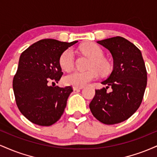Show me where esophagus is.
Here are the masks:
<instances>
[{"label": "esophagus", "mask_w": 157, "mask_h": 157, "mask_svg": "<svg viewBox=\"0 0 157 157\" xmlns=\"http://www.w3.org/2000/svg\"><path fill=\"white\" fill-rule=\"evenodd\" d=\"M83 88V86H73V89L75 91H77V90L82 89Z\"/></svg>", "instance_id": "obj_1"}]
</instances>
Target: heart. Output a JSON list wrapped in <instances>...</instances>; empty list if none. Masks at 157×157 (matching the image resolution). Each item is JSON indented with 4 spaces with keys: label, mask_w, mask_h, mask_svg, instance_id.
<instances>
[{
    "label": "heart",
    "mask_w": 157,
    "mask_h": 157,
    "mask_svg": "<svg viewBox=\"0 0 157 157\" xmlns=\"http://www.w3.org/2000/svg\"><path fill=\"white\" fill-rule=\"evenodd\" d=\"M81 51L91 57L89 67L91 68L86 71L73 70L64 77L63 81L66 84L74 86H83L96 79L98 77V70L100 73L105 74L109 71L110 64L103 57V52L98 45L86 44L80 47ZM60 65L63 70L68 71L75 65V53L71 48H68L63 52L60 57Z\"/></svg>",
    "instance_id": "b5f03b06"
}]
</instances>
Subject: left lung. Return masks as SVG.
I'll return each mask as SVG.
<instances>
[{
    "mask_svg": "<svg viewBox=\"0 0 157 157\" xmlns=\"http://www.w3.org/2000/svg\"><path fill=\"white\" fill-rule=\"evenodd\" d=\"M97 43L111 52L113 67L101 82L106 87L95 90L89 108L99 121L113 125L128 120L140 107L147 86L146 68L140 50L124 37L117 36Z\"/></svg>",
    "mask_w": 157,
    "mask_h": 157,
    "instance_id": "obj_1",
    "label": "left lung"
}]
</instances>
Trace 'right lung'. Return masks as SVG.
<instances>
[{
  "mask_svg": "<svg viewBox=\"0 0 157 157\" xmlns=\"http://www.w3.org/2000/svg\"><path fill=\"white\" fill-rule=\"evenodd\" d=\"M76 43L41 40L20 56L12 86L20 111L32 123L52 125L63 113L72 88L48 84L60 80L63 74L59 62L60 55Z\"/></svg>",
  "mask_w": 157,
  "mask_h": 157,
  "instance_id": "right-lung-1",
  "label": "right lung"
}]
</instances>
